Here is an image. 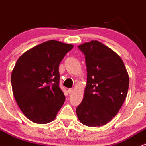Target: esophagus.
<instances>
[{"mask_svg":"<svg viewBox=\"0 0 146 146\" xmlns=\"http://www.w3.org/2000/svg\"><path fill=\"white\" fill-rule=\"evenodd\" d=\"M73 90H73V88H69L68 90V93H72V92H73Z\"/></svg>","mask_w":146,"mask_h":146,"instance_id":"obj_1","label":"esophagus"}]
</instances>
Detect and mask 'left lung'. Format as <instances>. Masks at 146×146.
<instances>
[{
    "label": "left lung",
    "mask_w": 146,
    "mask_h": 146,
    "mask_svg": "<svg viewBox=\"0 0 146 146\" xmlns=\"http://www.w3.org/2000/svg\"><path fill=\"white\" fill-rule=\"evenodd\" d=\"M78 48L85 55L88 73L76 114L85 126H103L117 115L126 99L129 75L118 54L100 42L91 41Z\"/></svg>",
    "instance_id": "1"
}]
</instances>
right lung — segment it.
Here are the masks:
<instances>
[{
    "mask_svg": "<svg viewBox=\"0 0 146 146\" xmlns=\"http://www.w3.org/2000/svg\"><path fill=\"white\" fill-rule=\"evenodd\" d=\"M73 46L48 41L23 54L11 75L15 99L27 119L36 123L52 121L66 98L59 88L58 67Z\"/></svg>",
    "mask_w": 146,
    "mask_h": 146,
    "instance_id": "add662e5",
    "label": "right lung"
}]
</instances>
